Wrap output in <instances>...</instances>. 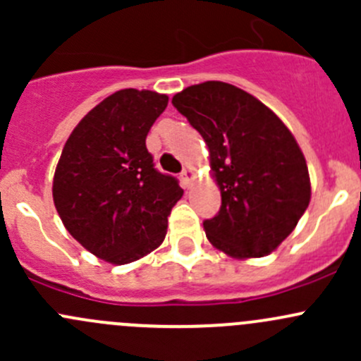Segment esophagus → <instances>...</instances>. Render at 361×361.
Wrapping results in <instances>:
<instances>
[{
    "label": "esophagus",
    "instance_id": "obj_1",
    "mask_svg": "<svg viewBox=\"0 0 361 361\" xmlns=\"http://www.w3.org/2000/svg\"><path fill=\"white\" fill-rule=\"evenodd\" d=\"M194 171L190 169V167H187V169H183V173H181V185H183V188H188L190 187L192 180H194Z\"/></svg>",
    "mask_w": 361,
    "mask_h": 361
}]
</instances>
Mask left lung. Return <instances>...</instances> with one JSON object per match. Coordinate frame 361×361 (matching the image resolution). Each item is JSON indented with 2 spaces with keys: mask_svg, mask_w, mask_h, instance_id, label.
Masks as SVG:
<instances>
[{
  "mask_svg": "<svg viewBox=\"0 0 361 361\" xmlns=\"http://www.w3.org/2000/svg\"><path fill=\"white\" fill-rule=\"evenodd\" d=\"M204 137L221 192L220 211L204 220L214 248L258 258L292 234L311 201L304 154L264 103L225 82H204L173 97Z\"/></svg>",
  "mask_w": 361,
  "mask_h": 361,
  "instance_id": "1",
  "label": "left lung"
}]
</instances>
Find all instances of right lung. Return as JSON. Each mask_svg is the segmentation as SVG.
I'll return each instance as SVG.
<instances>
[{
	"label": "right lung",
	"mask_w": 361,
	"mask_h": 361,
	"mask_svg": "<svg viewBox=\"0 0 361 361\" xmlns=\"http://www.w3.org/2000/svg\"><path fill=\"white\" fill-rule=\"evenodd\" d=\"M169 97L123 89L73 129L54 174V204L64 227L97 258L129 264L162 245L181 199L178 180L155 169L147 136Z\"/></svg>",
	"instance_id": "right-lung-1"
}]
</instances>
